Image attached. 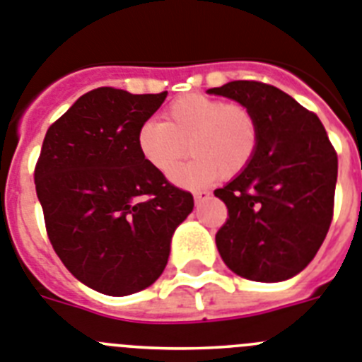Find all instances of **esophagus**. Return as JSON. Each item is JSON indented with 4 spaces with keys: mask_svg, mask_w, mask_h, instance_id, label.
Wrapping results in <instances>:
<instances>
[{
    "mask_svg": "<svg viewBox=\"0 0 362 362\" xmlns=\"http://www.w3.org/2000/svg\"><path fill=\"white\" fill-rule=\"evenodd\" d=\"M209 191H194L193 193V197H194V202L197 204H200V202H204V200H207L209 199Z\"/></svg>",
    "mask_w": 362,
    "mask_h": 362,
    "instance_id": "34e87169",
    "label": "esophagus"
}]
</instances>
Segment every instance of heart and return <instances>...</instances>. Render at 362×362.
<instances>
[{"mask_svg": "<svg viewBox=\"0 0 362 362\" xmlns=\"http://www.w3.org/2000/svg\"><path fill=\"white\" fill-rule=\"evenodd\" d=\"M163 120H147L136 133L142 158L169 175L189 153L193 158L173 173L185 187H200L216 178H235L247 168L259 146L255 116L240 103L206 94H184L168 105Z\"/></svg>", "mask_w": 362, "mask_h": 362, "instance_id": "obj_1", "label": "heart"}]
</instances>
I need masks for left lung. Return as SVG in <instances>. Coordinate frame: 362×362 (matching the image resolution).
Returning a JSON list of instances; mask_svg holds the SVG:
<instances>
[{"label": "left lung", "instance_id": "left-lung-1", "mask_svg": "<svg viewBox=\"0 0 362 362\" xmlns=\"http://www.w3.org/2000/svg\"><path fill=\"white\" fill-rule=\"evenodd\" d=\"M247 107L259 125L257 153L215 191L228 207L216 247L229 269L257 282L303 272L333 216L337 153L317 115L262 81L237 80L207 90Z\"/></svg>", "mask_w": 362, "mask_h": 362}]
</instances>
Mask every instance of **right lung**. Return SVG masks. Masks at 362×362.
Segmentation results:
<instances>
[{"instance_id":"1","label":"right lung","mask_w":362,"mask_h":362,"mask_svg":"<svg viewBox=\"0 0 362 362\" xmlns=\"http://www.w3.org/2000/svg\"><path fill=\"white\" fill-rule=\"evenodd\" d=\"M168 93L98 87L50 125L34 169L37 200L56 255L78 281L124 297L162 275L175 229L193 194L142 158L140 125Z\"/></svg>"}]
</instances>
